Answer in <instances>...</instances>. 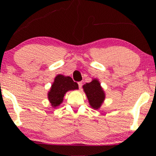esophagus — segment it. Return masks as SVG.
<instances>
[{
    "label": "esophagus",
    "instance_id": "esophagus-1",
    "mask_svg": "<svg viewBox=\"0 0 156 156\" xmlns=\"http://www.w3.org/2000/svg\"><path fill=\"white\" fill-rule=\"evenodd\" d=\"M82 86H83V83H82V82H78V87H79L80 89L82 88Z\"/></svg>",
    "mask_w": 156,
    "mask_h": 156
}]
</instances>
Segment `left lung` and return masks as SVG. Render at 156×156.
<instances>
[{
    "label": "left lung",
    "instance_id": "left-lung-1",
    "mask_svg": "<svg viewBox=\"0 0 156 156\" xmlns=\"http://www.w3.org/2000/svg\"><path fill=\"white\" fill-rule=\"evenodd\" d=\"M84 92L92 108L98 109L101 106L105 100V93L101 83L97 79H93L90 83H87L83 86Z\"/></svg>",
    "mask_w": 156,
    "mask_h": 156
}]
</instances>
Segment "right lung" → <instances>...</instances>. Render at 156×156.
<instances>
[{
  "instance_id": "1",
  "label": "right lung",
  "mask_w": 156,
  "mask_h": 156,
  "mask_svg": "<svg viewBox=\"0 0 156 156\" xmlns=\"http://www.w3.org/2000/svg\"><path fill=\"white\" fill-rule=\"evenodd\" d=\"M78 89V83L73 81L71 77L58 75L52 84L51 90L48 92V100L52 106L55 108L62 103L66 92L69 90H75Z\"/></svg>"
}]
</instances>
